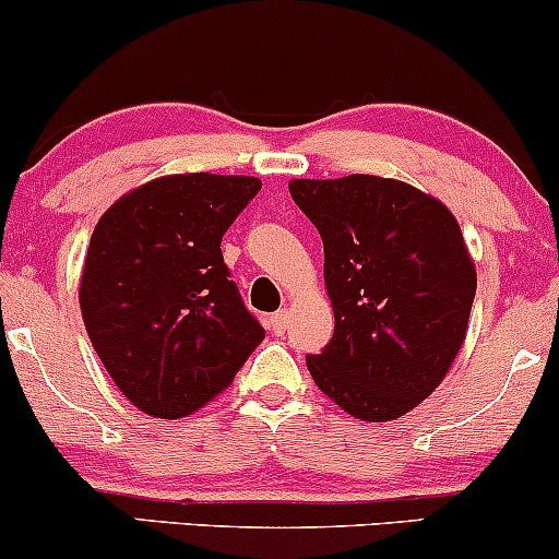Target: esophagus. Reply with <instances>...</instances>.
Here are the masks:
<instances>
[{"mask_svg": "<svg viewBox=\"0 0 559 559\" xmlns=\"http://www.w3.org/2000/svg\"><path fill=\"white\" fill-rule=\"evenodd\" d=\"M271 329L275 336H281V333H286L288 329V310H278L275 316L271 318Z\"/></svg>", "mask_w": 559, "mask_h": 559, "instance_id": "34e87169", "label": "esophagus"}]
</instances>
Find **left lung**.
<instances>
[{
	"label": "left lung",
	"mask_w": 559,
	"mask_h": 559,
	"mask_svg": "<svg viewBox=\"0 0 559 559\" xmlns=\"http://www.w3.org/2000/svg\"><path fill=\"white\" fill-rule=\"evenodd\" d=\"M323 239L333 338L312 381L352 418H402L433 394L465 344L476 265L449 207L381 176L294 178Z\"/></svg>",
	"instance_id": "1"
}]
</instances>
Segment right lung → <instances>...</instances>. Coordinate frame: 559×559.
<instances>
[{"mask_svg":"<svg viewBox=\"0 0 559 559\" xmlns=\"http://www.w3.org/2000/svg\"><path fill=\"white\" fill-rule=\"evenodd\" d=\"M260 178L178 173L128 191L96 223L81 316L96 355L141 413H197L265 338L223 262L221 241Z\"/></svg>","mask_w":559,"mask_h":559,"instance_id":"obj_1","label":"right lung"}]
</instances>
